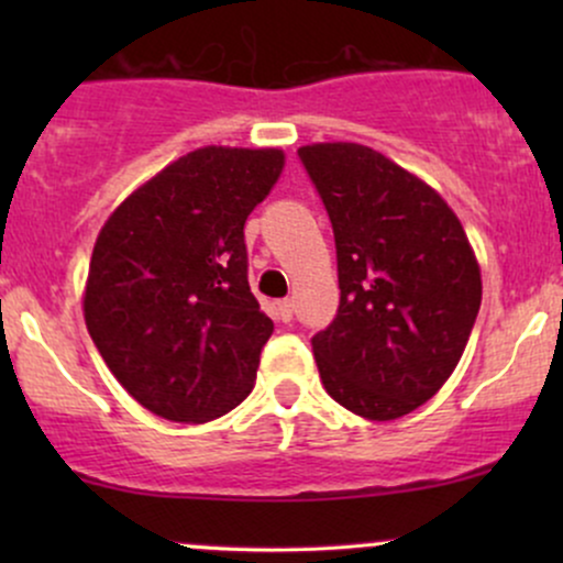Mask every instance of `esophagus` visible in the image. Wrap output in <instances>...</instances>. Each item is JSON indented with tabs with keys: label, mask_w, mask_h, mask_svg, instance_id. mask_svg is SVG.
Returning a JSON list of instances; mask_svg holds the SVG:
<instances>
[{
	"label": "esophagus",
	"mask_w": 563,
	"mask_h": 563,
	"mask_svg": "<svg viewBox=\"0 0 563 563\" xmlns=\"http://www.w3.org/2000/svg\"><path fill=\"white\" fill-rule=\"evenodd\" d=\"M277 318H280L283 322H290V318H294V301L290 299L277 301Z\"/></svg>",
	"instance_id": "34e87169"
}]
</instances>
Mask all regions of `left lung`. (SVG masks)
Here are the masks:
<instances>
[{"instance_id":"left-lung-1","label":"left lung","mask_w":563,"mask_h":563,"mask_svg":"<svg viewBox=\"0 0 563 563\" xmlns=\"http://www.w3.org/2000/svg\"><path fill=\"white\" fill-rule=\"evenodd\" d=\"M299 156L335 235L339 314L312 339L322 386L367 421L429 402L452 376L482 303L461 219L431 185L357 142Z\"/></svg>"}]
</instances>
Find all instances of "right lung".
<instances>
[{
	"label": "right lung",
	"instance_id": "add662e5",
	"mask_svg": "<svg viewBox=\"0 0 563 563\" xmlns=\"http://www.w3.org/2000/svg\"><path fill=\"white\" fill-rule=\"evenodd\" d=\"M283 166L277 147H198L129 192L97 235L87 331L166 421L209 423L254 389L273 320L249 288L243 224Z\"/></svg>",
	"mask_w": 563,
	"mask_h": 563
}]
</instances>
